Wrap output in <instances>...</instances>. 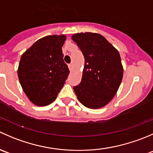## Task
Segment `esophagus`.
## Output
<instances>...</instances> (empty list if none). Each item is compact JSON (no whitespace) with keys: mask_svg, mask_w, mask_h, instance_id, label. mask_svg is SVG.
I'll use <instances>...</instances> for the list:
<instances>
[{"mask_svg":"<svg viewBox=\"0 0 153 153\" xmlns=\"http://www.w3.org/2000/svg\"><path fill=\"white\" fill-rule=\"evenodd\" d=\"M68 67H69V70L70 71H72V68H73V66H72V64H69V65H68Z\"/></svg>","mask_w":153,"mask_h":153,"instance_id":"esophagus-1","label":"esophagus"}]
</instances>
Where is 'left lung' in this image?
I'll return each instance as SVG.
<instances>
[{"mask_svg": "<svg viewBox=\"0 0 153 153\" xmlns=\"http://www.w3.org/2000/svg\"><path fill=\"white\" fill-rule=\"evenodd\" d=\"M72 39L85 59L81 82L73 86L77 98L88 108L103 107L113 98L122 81L119 52L98 33H77Z\"/></svg>", "mask_w": 153, "mask_h": 153, "instance_id": "obj_1", "label": "left lung"}]
</instances>
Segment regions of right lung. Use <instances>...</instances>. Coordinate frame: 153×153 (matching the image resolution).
I'll list each match as a JSON object with an SVG mask.
<instances>
[{
	"label": "right lung",
	"instance_id": "right-lung-1",
	"mask_svg": "<svg viewBox=\"0 0 153 153\" xmlns=\"http://www.w3.org/2000/svg\"><path fill=\"white\" fill-rule=\"evenodd\" d=\"M65 35H49L37 41L21 56L20 84L31 102L47 106L57 98L69 73L64 61Z\"/></svg>",
	"mask_w": 153,
	"mask_h": 153
}]
</instances>
